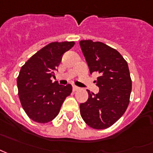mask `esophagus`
Instances as JSON below:
<instances>
[{
    "instance_id": "esophagus-1",
    "label": "esophagus",
    "mask_w": 153,
    "mask_h": 153,
    "mask_svg": "<svg viewBox=\"0 0 153 153\" xmlns=\"http://www.w3.org/2000/svg\"><path fill=\"white\" fill-rule=\"evenodd\" d=\"M72 89H73L74 92H76V91H78L79 88L78 87H76V86H75V85H73V86H72Z\"/></svg>"
}]
</instances>
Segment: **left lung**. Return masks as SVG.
<instances>
[{"label":"left lung","instance_id":"left-lung-1","mask_svg":"<svg viewBox=\"0 0 153 153\" xmlns=\"http://www.w3.org/2000/svg\"><path fill=\"white\" fill-rule=\"evenodd\" d=\"M80 46L90 73H96L97 94L88 93L87 102L80 104L85 123L97 130L113 126L126 112L130 103L131 78L126 60L117 50L102 42L81 40Z\"/></svg>","mask_w":153,"mask_h":153}]
</instances>
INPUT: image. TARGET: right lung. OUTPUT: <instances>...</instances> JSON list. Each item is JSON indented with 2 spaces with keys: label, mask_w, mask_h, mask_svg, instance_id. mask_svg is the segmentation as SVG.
I'll return each instance as SVG.
<instances>
[{
  "label": "right lung",
  "mask_w": 153,
  "mask_h": 153,
  "mask_svg": "<svg viewBox=\"0 0 153 153\" xmlns=\"http://www.w3.org/2000/svg\"><path fill=\"white\" fill-rule=\"evenodd\" d=\"M73 41L53 42L42 48L22 66L17 76L18 96L22 108L33 121L45 124L55 119L65 98L72 92L71 84L52 82L55 71Z\"/></svg>",
  "instance_id": "obj_1"
}]
</instances>
